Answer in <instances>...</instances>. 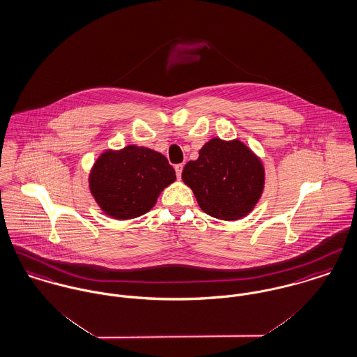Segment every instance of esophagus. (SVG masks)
Returning <instances> with one entry per match:
<instances>
[{"mask_svg":"<svg viewBox=\"0 0 357 357\" xmlns=\"http://www.w3.org/2000/svg\"><path fill=\"white\" fill-rule=\"evenodd\" d=\"M183 167H184V166H183V163H178V165H176V166H174V170H176V174H177V177H178V178L181 177Z\"/></svg>","mask_w":357,"mask_h":357,"instance_id":"obj_1","label":"esophagus"}]
</instances>
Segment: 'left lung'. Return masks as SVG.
Returning <instances> with one entry per match:
<instances>
[{"label":"left lung","mask_w":357,"mask_h":357,"mask_svg":"<svg viewBox=\"0 0 357 357\" xmlns=\"http://www.w3.org/2000/svg\"><path fill=\"white\" fill-rule=\"evenodd\" d=\"M181 177L200 208L225 221L245 217L259 200L264 184L260 160L244 143L217 137L200 149L196 161L184 166Z\"/></svg>","instance_id":"obj_1"}]
</instances>
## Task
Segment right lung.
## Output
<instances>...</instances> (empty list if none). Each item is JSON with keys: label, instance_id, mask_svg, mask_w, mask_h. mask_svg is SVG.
I'll use <instances>...</instances> for the list:
<instances>
[{"label": "right lung", "instance_id": "add662e5", "mask_svg": "<svg viewBox=\"0 0 357 357\" xmlns=\"http://www.w3.org/2000/svg\"><path fill=\"white\" fill-rule=\"evenodd\" d=\"M176 172L162 154L137 146L105 151L90 174V190L105 214L130 220L150 211Z\"/></svg>", "mask_w": 357, "mask_h": 357}]
</instances>
